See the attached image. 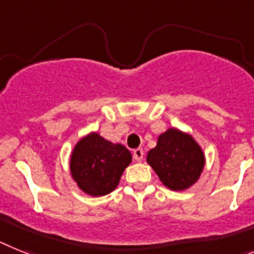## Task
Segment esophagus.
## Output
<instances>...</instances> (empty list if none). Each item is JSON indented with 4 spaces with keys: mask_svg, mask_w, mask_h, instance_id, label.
<instances>
[{
    "mask_svg": "<svg viewBox=\"0 0 254 254\" xmlns=\"http://www.w3.org/2000/svg\"><path fill=\"white\" fill-rule=\"evenodd\" d=\"M133 157H134V160H135V161H142L143 157H144V152H143V149L142 148L134 149Z\"/></svg>",
    "mask_w": 254,
    "mask_h": 254,
    "instance_id": "obj_1",
    "label": "esophagus"
}]
</instances>
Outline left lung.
Here are the masks:
<instances>
[{
    "label": "left lung",
    "mask_w": 254,
    "mask_h": 254,
    "mask_svg": "<svg viewBox=\"0 0 254 254\" xmlns=\"http://www.w3.org/2000/svg\"><path fill=\"white\" fill-rule=\"evenodd\" d=\"M147 162L165 187L185 190L197 183L203 171L204 153L190 134L170 127L147 154Z\"/></svg>",
    "instance_id": "left-lung-1"
}]
</instances>
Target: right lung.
Segmentation results:
<instances>
[{
  "instance_id": "add662e5",
  "label": "right lung",
  "mask_w": 254,
  "mask_h": 254,
  "mask_svg": "<svg viewBox=\"0 0 254 254\" xmlns=\"http://www.w3.org/2000/svg\"><path fill=\"white\" fill-rule=\"evenodd\" d=\"M130 162L131 153L127 147L110 142L98 133H89L72 149L70 173L84 193L101 197L116 189Z\"/></svg>"
}]
</instances>
